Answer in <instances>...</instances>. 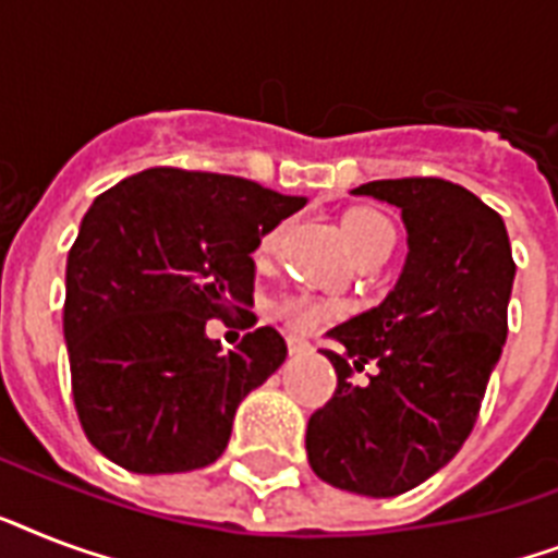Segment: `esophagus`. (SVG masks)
<instances>
[{
	"label": "esophagus",
	"mask_w": 558,
	"mask_h": 558,
	"mask_svg": "<svg viewBox=\"0 0 558 558\" xmlns=\"http://www.w3.org/2000/svg\"><path fill=\"white\" fill-rule=\"evenodd\" d=\"M287 348L292 356H304V353H310V350H313V344H310L306 339H298V336H289Z\"/></svg>",
	"instance_id": "obj_1"
}]
</instances>
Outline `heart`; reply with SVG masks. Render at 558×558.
Returning <instances> with one entry per match:
<instances>
[{
  "instance_id": "1",
  "label": "heart",
  "mask_w": 558,
  "mask_h": 558,
  "mask_svg": "<svg viewBox=\"0 0 558 558\" xmlns=\"http://www.w3.org/2000/svg\"><path fill=\"white\" fill-rule=\"evenodd\" d=\"M341 231H344V240L348 245L353 248L356 257L367 254L371 248L381 245L385 240H393V226H390L388 219L379 217V214H373V210H350L344 222H341ZM280 236V228L278 231H271V234L263 236V252H269L275 248ZM278 315L283 322L298 332H313L318 330L327 318L336 315V306L330 304H322V301H315V298H287L283 304L278 306Z\"/></svg>"
}]
</instances>
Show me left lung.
<instances>
[{"label": "left lung", "mask_w": 558, "mask_h": 558, "mask_svg": "<svg viewBox=\"0 0 558 558\" xmlns=\"http://www.w3.org/2000/svg\"><path fill=\"white\" fill-rule=\"evenodd\" d=\"M359 196L402 210L408 257L397 287L327 336L336 393L306 425L310 466L330 486L393 498L440 472L475 428L507 341L515 263L504 219L446 179H379ZM367 361L365 389L349 381Z\"/></svg>", "instance_id": "left-lung-1"}]
</instances>
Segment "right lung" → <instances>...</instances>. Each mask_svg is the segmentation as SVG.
<instances>
[{"label": "right lung", "mask_w": 558, "mask_h": 558, "mask_svg": "<svg viewBox=\"0 0 558 558\" xmlns=\"http://www.w3.org/2000/svg\"><path fill=\"white\" fill-rule=\"evenodd\" d=\"M304 196L222 173L150 168L92 202L65 263L63 332L89 442L138 475L226 451L236 405L287 359L275 327L222 353L210 318L254 304L252 252Z\"/></svg>", "instance_id": "add662e5"}]
</instances>
